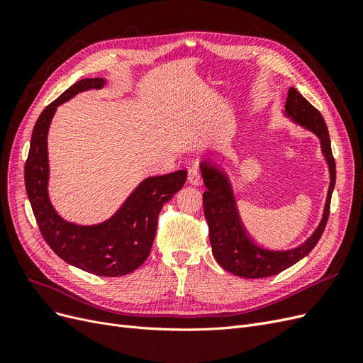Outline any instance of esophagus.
Wrapping results in <instances>:
<instances>
[{
  "label": "esophagus",
  "mask_w": 363,
  "mask_h": 363,
  "mask_svg": "<svg viewBox=\"0 0 363 363\" xmlns=\"http://www.w3.org/2000/svg\"><path fill=\"white\" fill-rule=\"evenodd\" d=\"M188 182L194 186H199L201 183V174H200V169L196 167H191L188 169Z\"/></svg>",
  "instance_id": "esophagus-1"
}]
</instances>
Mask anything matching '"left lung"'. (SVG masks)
<instances>
[{
    "mask_svg": "<svg viewBox=\"0 0 363 363\" xmlns=\"http://www.w3.org/2000/svg\"><path fill=\"white\" fill-rule=\"evenodd\" d=\"M286 113L300 125L312 130L321 139V148L328 168H330V188H328L327 194L323 221L303 245L288 251H271L259 247L248 236L242 223H240L232 186H230L227 175L211 162L201 163V174L206 184V191L203 192V207L213 256L225 271L239 277H271L295 265L315 248L318 240L323 236L328 215H330L332 192L336 183V163L325 121L320 111L294 87H291L288 92Z\"/></svg>",
    "mask_w": 363,
    "mask_h": 363,
    "instance_id": "obj_1",
    "label": "left lung"
}]
</instances>
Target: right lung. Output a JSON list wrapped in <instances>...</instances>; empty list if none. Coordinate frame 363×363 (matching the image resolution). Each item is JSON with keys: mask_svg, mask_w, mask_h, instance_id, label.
<instances>
[{"mask_svg": "<svg viewBox=\"0 0 363 363\" xmlns=\"http://www.w3.org/2000/svg\"><path fill=\"white\" fill-rule=\"evenodd\" d=\"M103 79H83L43 108L33 128L26 160V191L40 235L56 255L69 265L100 277L133 272L150 256L163 204L183 188L188 171L150 177L142 182L124 206L106 223L83 227L63 221L48 200L47 133L56 107L86 89H98Z\"/></svg>", "mask_w": 363, "mask_h": 363, "instance_id": "obj_1", "label": "right lung"}]
</instances>
